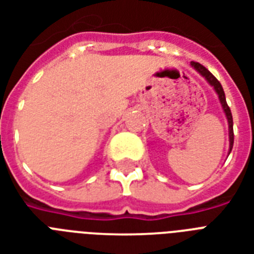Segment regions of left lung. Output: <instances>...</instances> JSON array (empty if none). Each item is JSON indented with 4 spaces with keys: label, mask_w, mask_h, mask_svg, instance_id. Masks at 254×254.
<instances>
[{
    "label": "left lung",
    "mask_w": 254,
    "mask_h": 254,
    "mask_svg": "<svg viewBox=\"0 0 254 254\" xmlns=\"http://www.w3.org/2000/svg\"><path fill=\"white\" fill-rule=\"evenodd\" d=\"M190 64H191V66L194 67L197 71H199V73H201L202 75H203V77L207 79V82H209L211 86H214L216 94H218V96H219V100H220V103H222V107H223V109H224V113H226V116H227L228 125H230V152H231V150H232V146H234V121H232V113H231L230 107H228L227 102H226V95H224L223 87H222V84H220L219 80L216 79L213 74L210 73L209 70L206 69L203 65H201L199 63H194V61H191Z\"/></svg>",
    "instance_id": "left-lung-1"
}]
</instances>
